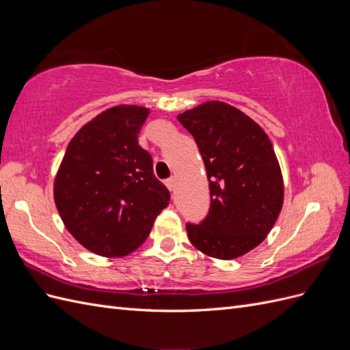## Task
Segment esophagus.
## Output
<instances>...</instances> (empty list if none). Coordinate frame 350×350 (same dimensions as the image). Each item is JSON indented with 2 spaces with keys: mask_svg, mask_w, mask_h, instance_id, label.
Instances as JSON below:
<instances>
[{
  "mask_svg": "<svg viewBox=\"0 0 350 350\" xmlns=\"http://www.w3.org/2000/svg\"><path fill=\"white\" fill-rule=\"evenodd\" d=\"M165 184H166V187L169 188V191H174L175 187H176V178H175V176H171L169 179H166Z\"/></svg>",
  "mask_w": 350,
  "mask_h": 350,
  "instance_id": "obj_1",
  "label": "esophagus"
}]
</instances>
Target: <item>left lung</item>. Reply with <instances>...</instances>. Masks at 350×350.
Wrapping results in <instances>:
<instances>
[{
    "mask_svg": "<svg viewBox=\"0 0 350 350\" xmlns=\"http://www.w3.org/2000/svg\"><path fill=\"white\" fill-rule=\"evenodd\" d=\"M194 137L210 188V210L188 239L208 257L234 260L266 239L283 206V178L269 135L235 107L210 100L179 113Z\"/></svg>",
    "mask_w": 350,
    "mask_h": 350,
    "instance_id": "obj_1",
    "label": "left lung"
}]
</instances>
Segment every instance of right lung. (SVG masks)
Wrapping results in <instances>:
<instances>
[{"label": "right lung", "instance_id": "1", "mask_svg": "<svg viewBox=\"0 0 350 350\" xmlns=\"http://www.w3.org/2000/svg\"><path fill=\"white\" fill-rule=\"evenodd\" d=\"M149 113L118 105L94 116L72 137L57 172L58 213L74 239L98 256H129L169 204L171 194L139 144Z\"/></svg>", "mask_w": 350, "mask_h": 350}]
</instances>
